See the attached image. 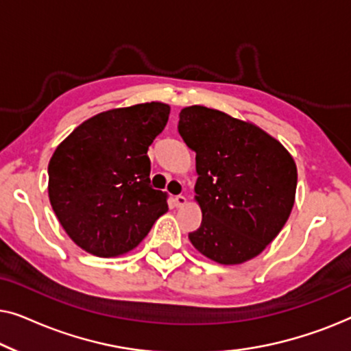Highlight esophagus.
Masks as SVG:
<instances>
[{
    "label": "esophagus",
    "instance_id": "34e87169",
    "mask_svg": "<svg viewBox=\"0 0 351 351\" xmlns=\"http://www.w3.org/2000/svg\"><path fill=\"white\" fill-rule=\"evenodd\" d=\"M185 204H186V198H185L184 195L176 196V198H174V206H176V208H184Z\"/></svg>",
    "mask_w": 351,
    "mask_h": 351
}]
</instances>
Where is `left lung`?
Segmentation results:
<instances>
[{
	"label": "left lung",
	"instance_id": "left-lung-1",
	"mask_svg": "<svg viewBox=\"0 0 351 351\" xmlns=\"http://www.w3.org/2000/svg\"><path fill=\"white\" fill-rule=\"evenodd\" d=\"M177 128L196 153L195 201L203 220L189 234L193 247L220 265L257 257L291 215L294 158L257 124L203 105L182 108Z\"/></svg>",
	"mask_w": 351,
	"mask_h": 351
}]
</instances>
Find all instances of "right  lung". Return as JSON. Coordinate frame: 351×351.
Returning a JSON list of instances; mask_svg holds the SVG:
<instances>
[{
	"mask_svg": "<svg viewBox=\"0 0 351 351\" xmlns=\"http://www.w3.org/2000/svg\"><path fill=\"white\" fill-rule=\"evenodd\" d=\"M169 113L162 102L107 110L81 123L52 153L51 206L83 251L123 256L167 213V193L150 186L147 150Z\"/></svg>",
	"mask_w": 351,
	"mask_h": 351,
	"instance_id": "right-lung-1",
	"label": "right lung"
}]
</instances>
